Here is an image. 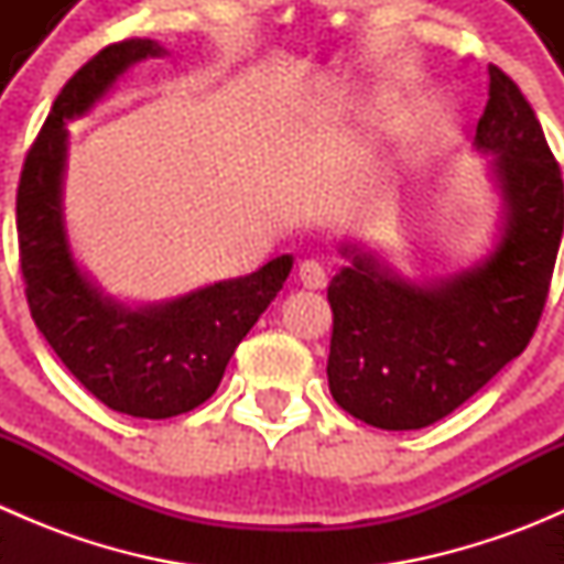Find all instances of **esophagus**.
Returning a JSON list of instances; mask_svg holds the SVG:
<instances>
[{
  "label": "esophagus",
  "mask_w": 564,
  "mask_h": 564,
  "mask_svg": "<svg viewBox=\"0 0 564 564\" xmlns=\"http://www.w3.org/2000/svg\"><path fill=\"white\" fill-rule=\"evenodd\" d=\"M300 281H303L305 289H324V283H327V272H324V267L318 264V261L305 259L303 264H300Z\"/></svg>",
  "instance_id": "1"
}]
</instances>
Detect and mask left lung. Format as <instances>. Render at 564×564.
I'll use <instances>...</instances> for the list:
<instances>
[{"label": "left lung", "mask_w": 564, "mask_h": 564, "mask_svg": "<svg viewBox=\"0 0 564 564\" xmlns=\"http://www.w3.org/2000/svg\"><path fill=\"white\" fill-rule=\"evenodd\" d=\"M475 150L491 155L494 248L466 270L414 283L355 242L329 281L327 379L335 403L384 431L447 417L527 349L549 297L564 226L562 172L532 106L499 67Z\"/></svg>", "instance_id": "1"}]
</instances>
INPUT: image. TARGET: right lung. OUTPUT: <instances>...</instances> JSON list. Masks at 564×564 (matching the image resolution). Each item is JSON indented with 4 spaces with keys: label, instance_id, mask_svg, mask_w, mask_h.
Here are the masks:
<instances>
[{
    "label": "right lung",
    "instance_id": "1",
    "mask_svg": "<svg viewBox=\"0 0 564 564\" xmlns=\"http://www.w3.org/2000/svg\"><path fill=\"white\" fill-rule=\"evenodd\" d=\"M163 54L158 40L133 37L93 56L56 95L15 198L21 272L37 329L98 401L147 420L191 412L218 390L235 349L294 264L283 253L246 278L139 308L108 297L78 267L62 207L67 122L93 111L135 62Z\"/></svg>",
    "mask_w": 564,
    "mask_h": 564
}]
</instances>
